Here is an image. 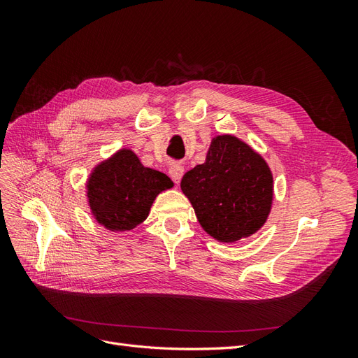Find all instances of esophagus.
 Segmentation results:
<instances>
[{"label":"esophagus","mask_w":358,"mask_h":358,"mask_svg":"<svg viewBox=\"0 0 358 358\" xmlns=\"http://www.w3.org/2000/svg\"><path fill=\"white\" fill-rule=\"evenodd\" d=\"M183 171H185V169H183L182 164H171L169 169V175L173 180H175V183H179L183 176Z\"/></svg>","instance_id":"esophagus-1"}]
</instances>
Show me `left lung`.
I'll use <instances>...</instances> for the list:
<instances>
[{"instance_id": "8db88e82", "label": "left lung", "mask_w": 358, "mask_h": 358, "mask_svg": "<svg viewBox=\"0 0 358 358\" xmlns=\"http://www.w3.org/2000/svg\"><path fill=\"white\" fill-rule=\"evenodd\" d=\"M180 189L203 230L234 243L266 224L273 203V175L266 159L231 134L212 138L208 155L182 178Z\"/></svg>"}]
</instances>
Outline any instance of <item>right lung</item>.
I'll use <instances>...</instances> for the list:
<instances>
[{
    "mask_svg": "<svg viewBox=\"0 0 358 358\" xmlns=\"http://www.w3.org/2000/svg\"><path fill=\"white\" fill-rule=\"evenodd\" d=\"M173 182L145 167L131 149L122 148L96 164L86 180V199L95 221L110 231H129L142 224L159 192Z\"/></svg>",
    "mask_w": 358,
    "mask_h": 358,
    "instance_id": "add662e5",
    "label": "right lung"
}]
</instances>
